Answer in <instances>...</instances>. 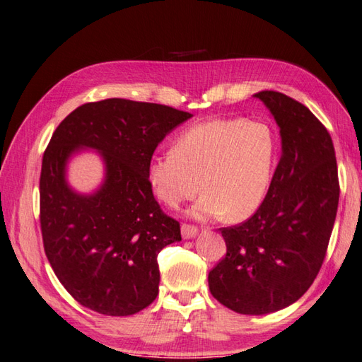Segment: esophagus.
<instances>
[{
    "label": "esophagus",
    "instance_id": "obj_1",
    "mask_svg": "<svg viewBox=\"0 0 362 362\" xmlns=\"http://www.w3.org/2000/svg\"><path fill=\"white\" fill-rule=\"evenodd\" d=\"M181 234H182V238H186V240L194 238L198 234V229L195 226H190V224H182Z\"/></svg>",
    "mask_w": 362,
    "mask_h": 362
}]
</instances>
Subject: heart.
Wrapping results in <instances>:
<instances>
[{
    "mask_svg": "<svg viewBox=\"0 0 362 362\" xmlns=\"http://www.w3.org/2000/svg\"><path fill=\"white\" fill-rule=\"evenodd\" d=\"M276 136L254 119H214L189 127L172 153L148 159L147 182L168 207H178L199 190L195 218L226 215L240 221L252 215L269 189L276 164Z\"/></svg>",
    "mask_w": 362,
    "mask_h": 362,
    "instance_id": "b5f03b06",
    "label": "heart"
}]
</instances>
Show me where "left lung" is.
<instances>
[{"label": "left lung", "mask_w": 362, "mask_h": 362, "mask_svg": "<svg viewBox=\"0 0 362 362\" xmlns=\"http://www.w3.org/2000/svg\"><path fill=\"white\" fill-rule=\"evenodd\" d=\"M276 119L282 155L255 214L223 228L226 255L209 272V290L240 315H268L294 303L325 259L339 203L330 133L311 111L277 91L254 94Z\"/></svg>", "instance_id": "obj_1"}]
</instances>
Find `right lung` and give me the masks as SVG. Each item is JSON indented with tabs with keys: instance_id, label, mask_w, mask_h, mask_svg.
Segmentation results:
<instances>
[{
	"instance_id": "obj_1",
	"label": "right lung",
	"mask_w": 362,
	"mask_h": 362,
	"mask_svg": "<svg viewBox=\"0 0 362 362\" xmlns=\"http://www.w3.org/2000/svg\"><path fill=\"white\" fill-rule=\"evenodd\" d=\"M192 115L159 103L105 99L76 108L55 128L40 175V224L47 260L74 299L107 316H130L159 291L158 254L180 242L147 182L158 144ZM83 148L106 165L90 196L67 184L66 165Z\"/></svg>"
}]
</instances>
